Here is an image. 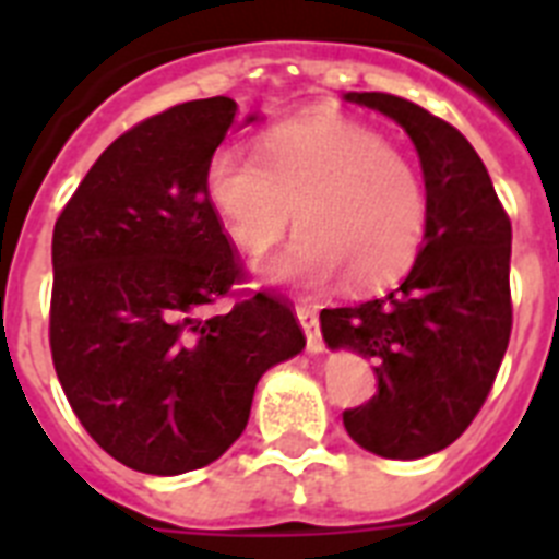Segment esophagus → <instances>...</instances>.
<instances>
[{"instance_id": "esophagus-1", "label": "esophagus", "mask_w": 559, "mask_h": 559, "mask_svg": "<svg viewBox=\"0 0 559 559\" xmlns=\"http://www.w3.org/2000/svg\"><path fill=\"white\" fill-rule=\"evenodd\" d=\"M296 319H299L305 335H308V353L322 355L324 341H322V333H319V319H316V310L310 308V305H299V308H296Z\"/></svg>"}]
</instances>
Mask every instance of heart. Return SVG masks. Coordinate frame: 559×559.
<instances>
[{
	"label": "heart",
	"mask_w": 559,
	"mask_h": 559,
	"mask_svg": "<svg viewBox=\"0 0 559 559\" xmlns=\"http://www.w3.org/2000/svg\"><path fill=\"white\" fill-rule=\"evenodd\" d=\"M204 192L231 243L263 254L294 221L299 235L263 269L274 285L319 288L341 274L355 290L406 274L426 240L419 173L380 133L341 114H308L269 128L260 156L224 145Z\"/></svg>",
	"instance_id": "1"
}]
</instances>
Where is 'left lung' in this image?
Wrapping results in <instances>:
<instances>
[{
	"instance_id": "1",
	"label": "left lung",
	"mask_w": 559,
	"mask_h": 559,
	"mask_svg": "<svg viewBox=\"0 0 559 559\" xmlns=\"http://www.w3.org/2000/svg\"><path fill=\"white\" fill-rule=\"evenodd\" d=\"M344 100L386 114L412 136L426 179V243L397 288L322 310L330 349L374 360L378 394L344 428L383 459H423L456 442L490 394L512 330V224L473 145L417 103L383 92Z\"/></svg>"
}]
</instances>
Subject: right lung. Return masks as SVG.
<instances>
[{"mask_svg": "<svg viewBox=\"0 0 559 559\" xmlns=\"http://www.w3.org/2000/svg\"><path fill=\"white\" fill-rule=\"evenodd\" d=\"M235 114L229 97H206L133 126L52 231L49 347L63 394L108 456L151 476L224 456L257 380L305 349L290 308L265 290L204 313L243 274L204 192Z\"/></svg>", "mask_w": 559, "mask_h": 559, "instance_id": "1", "label": "right lung"}]
</instances>
